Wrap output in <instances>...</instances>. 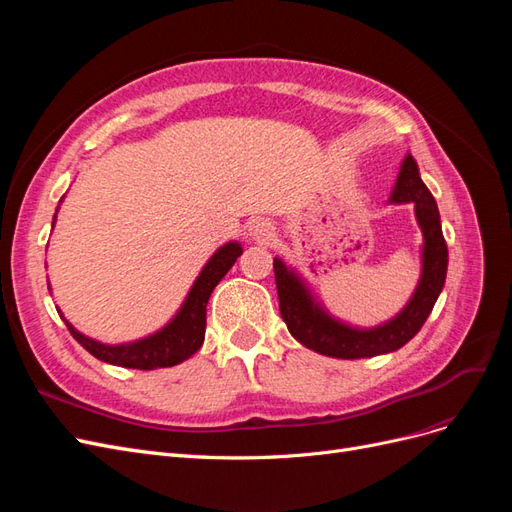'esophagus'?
<instances>
[{
  "mask_svg": "<svg viewBox=\"0 0 512 512\" xmlns=\"http://www.w3.org/2000/svg\"><path fill=\"white\" fill-rule=\"evenodd\" d=\"M250 237H252L254 241H258V243H269V241L275 237L271 222H269V220H262V218L254 220V222L250 224Z\"/></svg>",
  "mask_w": 512,
  "mask_h": 512,
  "instance_id": "1",
  "label": "esophagus"
}]
</instances>
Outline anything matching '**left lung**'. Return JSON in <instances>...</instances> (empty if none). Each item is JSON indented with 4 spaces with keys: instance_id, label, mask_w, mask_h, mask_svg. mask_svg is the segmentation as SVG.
I'll return each instance as SVG.
<instances>
[{
    "instance_id": "obj_1",
    "label": "left lung",
    "mask_w": 512,
    "mask_h": 512,
    "mask_svg": "<svg viewBox=\"0 0 512 512\" xmlns=\"http://www.w3.org/2000/svg\"><path fill=\"white\" fill-rule=\"evenodd\" d=\"M391 203H412L416 222L423 232L421 250V280L410 301L389 322L378 327L359 329L333 318L316 299L303 277L292 267L284 265L282 258H273L277 297L280 312L290 335L305 348L333 359H367L399 350L421 331L427 316L436 305L446 280L448 250L442 235L440 211L436 198L431 196L427 185L418 175L416 160L404 158L391 194Z\"/></svg>"
}]
</instances>
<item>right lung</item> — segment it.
Masks as SVG:
<instances>
[{
    "label": "right lung",
    "instance_id": "right-lung-1",
    "mask_svg": "<svg viewBox=\"0 0 512 512\" xmlns=\"http://www.w3.org/2000/svg\"><path fill=\"white\" fill-rule=\"evenodd\" d=\"M55 220H57V211L53 215V226H55ZM241 254H243V247L237 241H228L220 247V250H215V254L207 260L203 271L198 273L188 292V297H185L183 305L179 307V312L173 316V320H170L160 331L151 333L143 339H136V342L115 344V346L102 344L98 339H91L81 331H76L61 312L59 316L64 318L66 327L76 342L104 363L128 367V369H145V371L179 365L185 359H190V356L203 346L205 329H207V303H209L211 292L222 282V277L230 271L232 265H235Z\"/></svg>",
    "mask_w": 512,
    "mask_h": 512
}]
</instances>
